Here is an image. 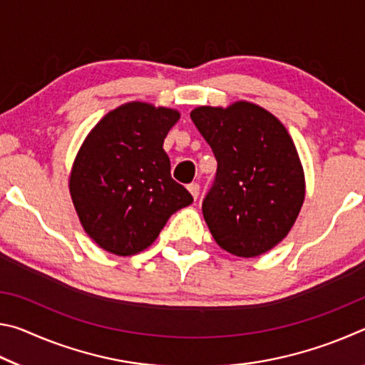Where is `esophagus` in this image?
<instances>
[{
  "label": "esophagus",
  "instance_id": "esophagus-1",
  "mask_svg": "<svg viewBox=\"0 0 365 365\" xmlns=\"http://www.w3.org/2000/svg\"><path fill=\"white\" fill-rule=\"evenodd\" d=\"M188 191L191 193V196H193L195 200H196V197L200 196V183H190L188 185Z\"/></svg>",
  "mask_w": 365,
  "mask_h": 365
}]
</instances>
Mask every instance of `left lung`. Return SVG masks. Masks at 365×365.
I'll return each instance as SVG.
<instances>
[{"mask_svg": "<svg viewBox=\"0 0 365 365\" xmlns=\"http://www.w3.org/2000/svg\"><path fill=\"white\" fill-rule=\"evenodd\" d=\"M191 120L217 160L202 214L222 250L256 257L287 237L304 201V174L283 123L256 104L201 106Z\"/></svg>", "mask_w": 365, "mask_h": 365, "instance_id": "left-lung-1", "label": "left lung"}]
</instances>
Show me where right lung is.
Masks as SVG:
<instances>
[{
  "label": "right lung",
  "mask_w": 365,
  "mask_h": 365,
  "mask_svg": "<svg viewBox=\"0 0 365 365\" xmlns=\"http://www.w3.org/2000/svg\"><path fill=\"white\" fill-rule=\"evenodd\" d=\"M180 114L146 103L110 110L83 141L71 196L85 232L117 256L146 250L193 196L170 175L164 138Z\"/></svg>",
  "instance_id": "1"
}]
</instances>
